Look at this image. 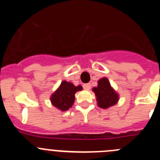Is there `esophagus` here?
I'll return each instance as SVG.
<instances>
[{"mask_svg": "<svg viewBox=\"0 0 160 160\" xmlns=\"http://www.w3.org/2000/svg\"><path fill=\"white\" fill-rule=\"evenodd\" d=\"M90 87H91V86H90V83H87V84L83 85V88H84L85 90H90Z\"/></svg>", "mask_w": 160, "mask_h": 160, "instance_id": "1", "label": "esophagus"}]
</instances>
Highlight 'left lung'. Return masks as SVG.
<instances>
[{
  "label": "left lung",
  "mask_w": 160,
  "mask_h": 160,
  "mask_svg": "<svg viewBox=\"0 0 160 160\" xmlns=\"http://www.w3.org/2000/svg\"><path fill=\"white\" fill-rule=\"evenodd\" d=\"M96 96L98 107L103 109L116 104L118 100V95L109 82L107 78H102L98 82V87L93 88Z\"/></svg>",
  "instance_id": "left-lung-1"
}]
</instances>
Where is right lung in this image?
<instances>
[{
  "instance_id": "obj_1",
  "label": "right lung",
  "mask_w": 160,
  "mask_h": 160,
  "mask_svg": "<svg viewBox=\"0 0 160 160\" xmlns=\"http://www.w3.org/2000/svg\"><path fill=\"white\" fill-rule=\"evenodd\" d=\"M82 90L81 86L75 87L71 82L63 81L50 98L52 104L61 111H68L74 102L75 93Z\"/></svg>"
}]
</instances>
